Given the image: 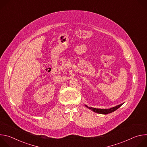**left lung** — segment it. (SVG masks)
<instances>
[{
  "label": "left lung",
  "mask_w": 147,
  "mask_h": 147,
  "mask_svg": "<svg viewBox=\"0 0 147 147\" xmlns=\"http://www.w3.org/2000/svg\"><path fill=\"white\" fill-rule=\"evenodd\" d=\"M123 105V103H121L119 105H117L115 107L111 108L110 109H98V108H92V107H88V106L86 105L88 109H91V111H94V112L99 113V114H103V115H107L108 113H111L113 112L114 111H115L116 110H117L118 108H119L121 105Z\"/></svg>",
  "instance_id": "1"
}]
</instances>
